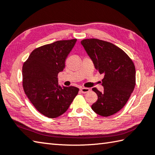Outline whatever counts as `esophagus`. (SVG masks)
Instances as JSON below:
<instances>
[{"instance_id": "34e87169", "label": "esophagus", "mask_w": 155, "mask_h": 155, "mask_svg": "<svg viewBox=\"0 0 155 155\" xmlns=\"http://www.w3.org/2000/svg\"><path fill=\"white\" fill-rule=\"evenodd\" d=\"M80 91L84 93V94H85V93H87L90 91V89L87 88V87H81Z\"/></svg>"}]
</instances>
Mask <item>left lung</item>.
Wrapping results in <instances>:
<instances>
[{"instance_id": "8db88e82", "label": "left lung", "mask_w": 155, "mask_h": 155, "mask_svg": "<svg viewBox=\"0 0 155 155\" xmlns=\"http://www.w3.org/2000/svg\"><path fill=\"white\" fill-rule=\"evenodd\" d=\"M95 69L104 75V92L93 87L98 100L92 109L103 117L113 115L126 104L136 85V69L125 52L113 44L98 39L81 41Z\"/></svg>"}]
</instances>
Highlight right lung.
<instances>
[{"label":"right lung","mask_w":155,"mask_h":155,"mask_svg":"<svg viewBox=\"0 0 155 155\" xmlns=\"http://www.w3.org/2000/svg\"><path fill=\"white\" fill-rule=\"evenodd\" d=\"M77 39L60 40L35 49L23 65V87L35 108L49 118H56L68 109L79 88L61 86L57 75Z\"/></svg>","instance_id":"right-lung-1"}]
</instances>
